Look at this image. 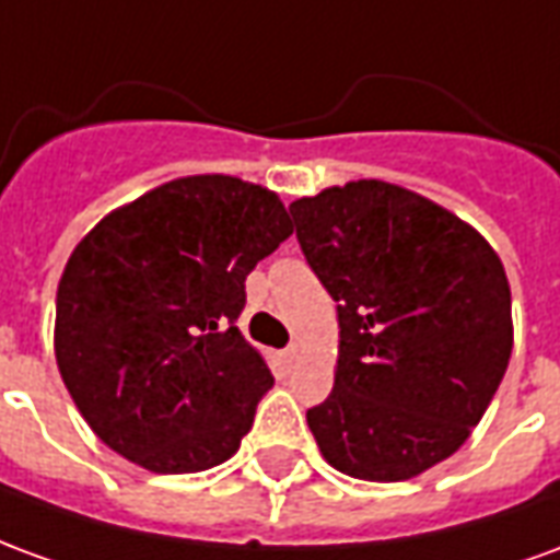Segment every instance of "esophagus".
<instances>
[{
  "instance_id": "obj_1",
  "label": "esophagus",
  "mask_w": 560,
  "mask_h": 560,
  "mask_svg": "<svg viewBox=\"0 0 560 560\" xmlns=\"http://www.w3.org/2000/svg\"><path fill=\"white\" fill-rule=\"evenodd\" d=\"M281 357H284L288 363H293V360L300 357V345H288V348H284V353H281Z\"/></svg>"
}]
</instances>
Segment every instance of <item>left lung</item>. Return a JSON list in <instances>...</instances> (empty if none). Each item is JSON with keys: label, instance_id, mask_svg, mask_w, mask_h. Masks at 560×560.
Masks as SVG:
<instances>
[{"label": "left lung", "instance_id": "8db88e82", "mask_svg": "<svg viewBox=\"0 0 560 560\" xmlns=\"http://www.w3.org/2000/svg\"><path fill=\"white\" fill-rule=\"evenodd\" d=\"M308 267L336 300L339 360L305 413L348 477H420L468 441L513 353L510 281L468 221L384 179L291 203Z\"/></svg>", "mask_w": 560, "mask_h": 560}]
</instances>
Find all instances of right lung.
<instances>
[{
  "instance_id": "1",
  "label": "right lung",
  "mask_w": 560,
  "mask_h": 560,
  "mask_svg": "<svg viewBox=\"0 0 560 560\" xmlns=\"http://www.w3.org/2000/svg\"><path fill=\"white\" fill-rule=\"evenodd\" d=\"M291 233L276 191L200 173L80 240L56 291V365L114 453L152 474H197L240 450L272 387L236 327L245 276Z\"/></svg>"
}]
</instances>
